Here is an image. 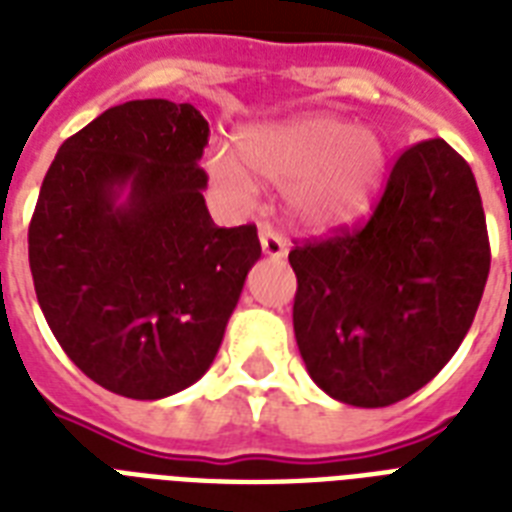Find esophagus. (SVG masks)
<instances>
[{"instance_id": "obj_1", "label": "esophagus", "mask_w": 512, "mask_h": 512, "mask_svg": "<svg viewBox=\"0 0 512 512\" xmlns=\"http://www.w3.org/2000/svg\"><path fill=\"white\" fill-rule=\"evenodd\" d=\"M260 247L271 260H281L289 252V244L284 241V236L279 231H273L271 225H260Z\"/></svg>"}]
</instances>
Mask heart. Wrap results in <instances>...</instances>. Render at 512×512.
<instances>
[{
  "label": "heart",
  "instance_id": "obj_1",
  "mask_svg": "<svg viewBox=\"0 0 512 512\" xmlns=\"http://www.w3.org/2000/svg\"><path fill=\"white\" fill-rule=\"evenodd\" d=\"M236 154L265 183L289 188L292 215L329 231L364 215L388 167V146L372 127H353L335 114H305L255 124L236 135ZM207 170L225 193L247 201V172L225 151L207 156Z\"/></svg>",
  "mask_w": 512,
  "mask_h": 512
}]
</instances>
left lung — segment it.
Masks as SVG:
<instances>
[{
    "mask_svg": "<svg viewBox=\"0 0 512 512\" xmlns=\"http://www.w3.org/2000/svg\"><path fill=\"white\" fill-rule=\"evenodd\" d=\"M489 263L468 162L438 138L404 151L369 223L289 252L311 380L361 409L412 396L468 335Z\"/></svg>",
    "mask_w": 512,
    "mask_h": 512,
    "instance_id": "obj_1",
    "label": "left lung"
}]
</instances>
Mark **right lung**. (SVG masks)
Here are the masks:
<instances>
[{
	"label": "right lung",
	"mask_w": 512,
	"mask_h": 512,
	"mask_svg": "<svg viewBox=\"0 0 512 512\" xmlns=\"http://www.w3.org/2000/svg\"><path fill=\"white\" fill-rule=\"evenodd\" d=\"M191 103L130 100L58 148L28 225L44 319L119 396L156 401L207 372L260 260L255 225L217 228Z\"/></svg>",
	"instance_id": "obj_1"
}]
</instances>
